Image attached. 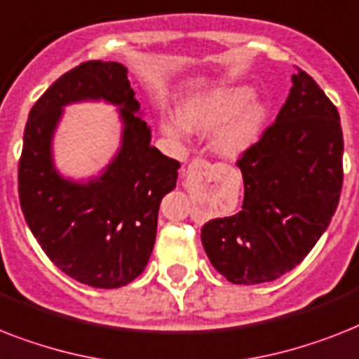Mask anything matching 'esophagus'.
I'll return each instance as SVG.
<instances>
[{"label":"esophagus","mask_w":359,"mask_h":359,"mask_svg":"<svg viewBox=\"0 0 359 359\" xmlns=\"http://www.w3.org/2000/svg\"><path fill=\"white\" fill-rule=\"evenodd\" d=\"M189 170L191 171H208V170H212V165H210L208 160L195 158L194 162L189 164Z\"/></svg>","instance_id":"1"}]
</instances>
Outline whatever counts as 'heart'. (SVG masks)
Listing matches in <instances>:
<instances>
[{
    "label": "heart",
    "mask_w": 359,
    "mask_h": 359,
    "mask_svg": "<svg viewBox=\"0 0 359 359\" xmlns=\"http://www.w3.org/2000/svg\"><path fill=\"white\" fill-rule=\"evenodd\" d=\"M250 88L247 86H226L197 95L180 104L179 121L162 119V130L171 138H182L186 130L191 133H212L214 149L225 156H236L245 151L260 133L264 121V107L249 102Z\"/></svg>",
    "instance_id": "obj_1"
}]
</instances>
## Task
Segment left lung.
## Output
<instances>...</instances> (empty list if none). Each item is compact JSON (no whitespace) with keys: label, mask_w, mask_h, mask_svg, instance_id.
I'll list each match as a JSON object with an SVG mask.
<instances>
[{"label":"left lung","mask_w":359,"mask_h":359,"mask_svg":"<svg viewBox=\"0 0 359 359\" xmlns=\"http://www.w3.org/2000/svg\"><path fill=\"white\" fill-rule=\"evenodd\" d=\"M291 81L275 123L238 158L245 184L241 210L201 229L210 262L232 284L273 282L297 267L339 203V112L301 68Z\"/></svg>","instance_id":"1"}]
</instances>
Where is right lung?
Listing matches in <instances>:
<instances>
[{
    "label": "right lung",
    "mask_w": 359,
    "mask_h": 359,
    "mask_svg": "<svg viewBox=\"0 0 359 359\" xmlns=\"http://www.w3.org/2000/svg\"><path fill=\"white\" fill-rule=\"evenodd\" d=\"M103 98L120 107L122 147L103 175L74 183L50 158L54 127L66 104ZM127 68L88 60L57 79L29 112L18 165L20 206L48 258L81 284L114 290L149 262L160 201L177 184V160L151 145Z\"/></svg>",
    "instance_id": "add662e5"
}]
</instances>
